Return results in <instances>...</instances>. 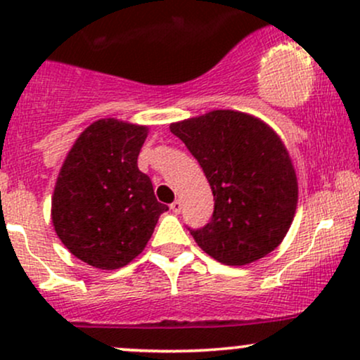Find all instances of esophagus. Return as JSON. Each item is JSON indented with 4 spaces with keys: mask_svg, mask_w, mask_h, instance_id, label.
I'll use <instances>...</instances> for the list:
<instances>
[{
    "mask_svg": "<svg viewBox=\"0 0 360 360\" xmlns=\"http://www.w3.org/2000/svg\"><path fill=\"white\" fill-rule=\"evenodd\" d=\"M181 208H183V205H181V201H179V200H176L174 203L171 205V210H172V213H176V214L181 212Z\"/></svg>",
    "mask_w": 360,
    "mask_h": 360,
    "instance_id": "obj_1",
    "label": "esophagus"
}]
</instances>
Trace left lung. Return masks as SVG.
Returning <instances> with one entry per match:
<instances>
[{
    "instance_id": "left-lung-1",
    "label": "left lung",
    "mask_w": 360,
    "mask_h": 360,
    "mask_svg": "<svg viewBox=\"0 0 360 360\" xmlns=\"http://www.w3.org/2000/svg\"><path fill=\"white\" fill-rule=\"evenodd\" d=\"M212 186L214 212L189 230L226 266L262 259L286 237L298 205V179L283 140L262 120L233 110L171 123Z\"/></svg>"
}]
</instances>
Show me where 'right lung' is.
<instances>
[{
    "label": "right lung",
    "mask_w": 360,
    "mask_h": 360,
    "mask_svg": "<svg viewBox=\"0 0 360 360\" xmlns=\"http://www.w3.org/2000/svg\"><path fill=\"white\" fill-rule=\"evenodd\" d=\"M148 128L115 118L77 137L52 194L57 237L82 262L113 271L146 249L167 206L159 203L137 159Z\"/></svg>",
    "instance_id": "obj_1"
}]
</instances>
